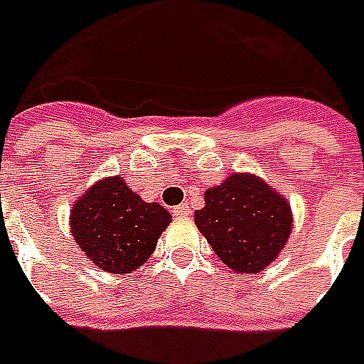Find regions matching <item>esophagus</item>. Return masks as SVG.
Masks as SVG:
<instances>
[{
  "label": "esophagus",
  "instance_id": "34e87169",
  "mask_svg": "<svg viewBox=\"0 0 364 364\" xmlns=\"http://www.w3.org/2000/svg\"><path fill=\"white\" fill-rule=\"evenodd\" d=\"M172 213H174L176 218H186L190 217V206L188 204H180V206H176Z\"/></svg>",
  "mask_w": 364,
  "mask_h": 364
}]
</instances>
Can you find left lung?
<instances>
[{
  "instance_id": "1",
  "label": "left lung",
  "mask_w": 364,
  "mask_h": 364,
  "mask_svg": "<svg viewBox=\"0 0 364 364\" xmlns=\"http://www.w3.org/2000/svg\"><path fill=\"white\" fill-rule=\"evenodd\" d=\"M194 223L229 269L259 273L286 247L291 208L261 178L241 172L204 192Z\"/></svg>"
}]
</instances>
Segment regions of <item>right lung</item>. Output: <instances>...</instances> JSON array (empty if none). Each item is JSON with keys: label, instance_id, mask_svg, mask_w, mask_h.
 <instances>
[{"label": "right lung", "instance_id": "obj_1", "mask_svg": "<svg viewBox=\"0 0 364 364\" xmlns=\"http://www.w3.org/2000/svg\"><path fill=\"white\" fill-rule=\"evenodd\" d=\"M170 223L161 204L141 200L119 176L95 184L70 210V232L85 255L119 275L146 263Z\"/></svg>", "mask_w": 364, "mask_h": 364}]
</instances>
